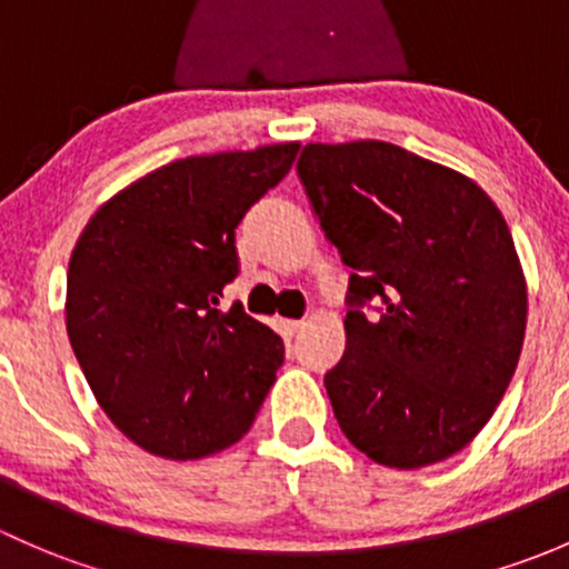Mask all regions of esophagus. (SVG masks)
Returning <instances> with one entry per match:
<instances>
[{
	"mask_svg": "<svg viewBox=\"0 0 569 569\" xmlns=\"http://www.w3.org/2000/svg\"><path fill=\"white\" fill-rule=\"evenodd\" d=\"M282 328L287 337H296V333L303 328V320H282Z\"/></svg>",
	"mask_w": 569,
	"mask_h": 569,
	"instance_id": "34e87169",
	"label": "esophagus"
}]
</instances>
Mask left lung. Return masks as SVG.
Listing matches in <instances>:
<instances>
[{
    "instance_id": "left-lung-1",
    "label": "left lung",
    "mask_w": 569,
    "mask_h": 569,
    "mask_svg": "<svg viewBox=\"0 0 569 569\" xmlns=\"http://www.w3.org/2000/svg\"><path fill=\"white\" fill-rule=\"evenodd\" d=\"M296 169L353 268L348 342L323 380L339 427L380 466L452 458L523 348L526 279L501 210L466 174L375 139L307 144Z\"/></svg>"
}]
</instances>
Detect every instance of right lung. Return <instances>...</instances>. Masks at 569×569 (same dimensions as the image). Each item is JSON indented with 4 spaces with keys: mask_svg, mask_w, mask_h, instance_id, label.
<instances>
[{
    "mask_svg": "<svg viewBox=\"0 0 569 569\" xmlns=\"http://www.w3.org/2000/svg\"><path fill=\"white\" fill-rule=\"evenodd\" d=\"M298 144L191 156L144 174L87 221L68 266L70 348L111 425L144 452L197 460L254 421L284 345L241 303L246 210L290 172Z\"/></svg>",
    "mask_w": 569,
    "mask_h": 569,
    "instance_id": "1",
    "label": "right lung"
}]
</instances>
